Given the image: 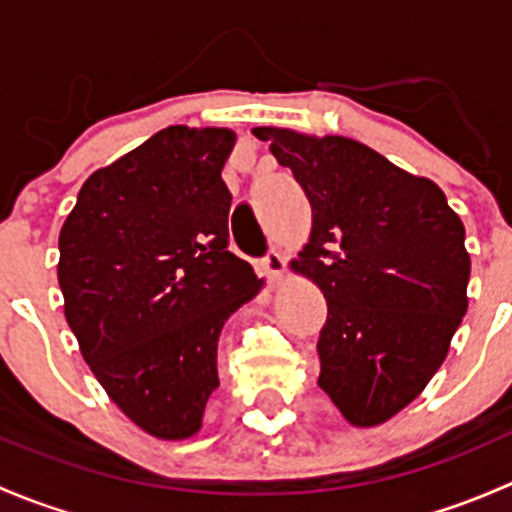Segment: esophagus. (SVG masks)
Wrapping results in <instances>:
<instances>
[{
    "label": "esophagus",
    "mask_w": 512,
    "mask_h": 512,
    "mask_svg": "<svg viewBox=\"0 0 512 512\" xmlns=\"http://www.w3.org/2000/svg\"><path fill=\"white\" fill-rule=\"evenodd\" d=\"M285 267H287V260L280 250H270L265 257H262V270H265V275L270 277L272 282L282 280V275H285Z\"/></svg>",
    "instance_id": "obj_1"
}]
</instances>
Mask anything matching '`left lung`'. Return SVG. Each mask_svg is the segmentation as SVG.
<instances>
[{"label": "left lung", "instance_id": "1", "mask_svg": "<svg viewBox=\"0 0 512 512\" xmlns=\"http://www.w3.org/2000/svg\"><path fill=\"white\" fill-rule=\"evenodd\" d=\"M312 205L299 260L327 299L319 389L354 426L416 399L468 309L466 230L433 180L342 136L255 128Z\"/></svg>", "mask_w": 512, "mask_h": 512}]
</instances>
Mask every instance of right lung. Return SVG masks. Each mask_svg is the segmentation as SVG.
Here are the masks:
<instances>
[{"instance_id":"1","label":"right lung","mask_w":512,"mask_h":512,"mask_svg":"<svg viewBox=\"0 0 512 512\" xmlns=\"http://www.w3.org/2000/svg\"><path fill=\"white\" fill-rule=\"evenodd\" d=\"M232 146L227 128H163L81 185L59 235L86 364L123 414L170 441L203 423L220 329L262 285L230 252Z\"/></svg>"}]
</instances>
